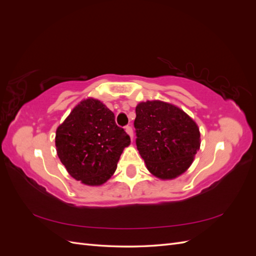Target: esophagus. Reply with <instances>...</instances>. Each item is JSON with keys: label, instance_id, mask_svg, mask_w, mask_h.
Segmentation results:
<instances>
[{"label": "esophagus", "instance_id": "obj_1", "mask_svg": "<svg viewBox=\"0 0 256 256\" xmlns=\"http://www.w3.org/2000/svg\"><path fill=\"white\" fill-rule=\"evenodd\" d=\"M125 130H126V132L129 134V136H130V138H131V141L134 140V131H132V128H131L130 126H127L126 128H125Z\"/></svg>", "mask_w": 256, "mask_h": 256}]
</instances>
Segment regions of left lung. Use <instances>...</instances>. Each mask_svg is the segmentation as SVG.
Segmentation results:
<instances>
[{"label": "left lung", "instance_id": "obj_1", "mask_svg": "<svg viewBox=\"0 0 256 256\" xmlns=\"http://www.w3.org/2000/svg\"><path fill=\"white\" fill-rule=\"evenodd\" d=\"M136 147L148 171L160 180H174L192 164L200 146L196 122L180 108L147 100L138 104Z\"/></svg>", "mask_w": 256, "mask_h": 256}]
</instances>
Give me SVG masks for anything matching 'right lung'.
Instances as JSON below:
<instances>
[{
    "mask_svg": "<svg viewBox=\"0 0 256 256\" xmlns=\"http://www.w3.org/2000/svg\"><path fill=\"white\" fill-rule=\"evenodd\" d=\"M130 145L114 113L100 100L83 99L56 134L58 156L72 177L88 186H102L114 174L120 154Z\"/></svg>",
    "mask_w": 256,
    "mask_h": 256,
    "instance_id": "1",
    "label": "right lung"
}]
</instances>
